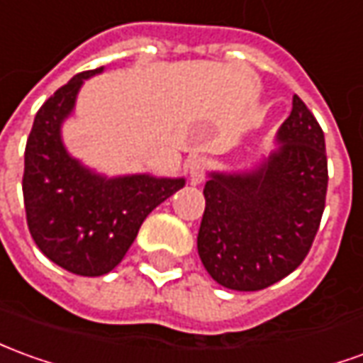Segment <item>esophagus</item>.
<instances>
[{
  "label": "esophagus",
  "instance_id": "1",
  "mask_svg": "<svg viewBox=\"0 0 363 363\" xmlns=\"http://www.w3.org/2000/svg\"><path fill=\"white\" fill-rule=\"evenodd\" d=\"M208 171V161L204 157H192L186 164V173L190 177V182L192 184H199V182L204 181Z\"/></svg>",
  "mask_w": 363,
  "mask_h": 363
}]
</instances>
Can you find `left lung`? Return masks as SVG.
Returning a JSON list of instances; mask_svg holds the SVG:
<instances>
[{"label": "left lung", "mask_w": 363, "mask_h": 363, "mask_svg": "<svg viewBox=\"0 0 363 363\" xmlns=\"http://www.w3.org/2000/svg\"><path fill=\"white\" fill-rule=\"evenodd\" d=\"M279 147L259 169L210 174L199 255L210 277L232 291H261L305 261L323 220L328 161L323 128L293 96Z\"/></svg>", "instance_id": "left-lung-1"}]
</instances>
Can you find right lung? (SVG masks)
<instances>
[{"label":"right lung","mask_w":363,"mask_h":363,"mask_svg":"<svg viewBox=\"0 0 363 363\" xmlns=\"http://www.w3.org/2000/svg\"><path fill=\"white\" fill-rule=\"evenodd\" d=\"M60 86L35 116L25 145L23 200L27 225L40 252L82 277L110 273L128 253L143 220L184 186V179L131 174L104 179L68 155L60 123L74 108L84 78Z\"/></svg>","instance_id":"obj_1"}]
</instances>
